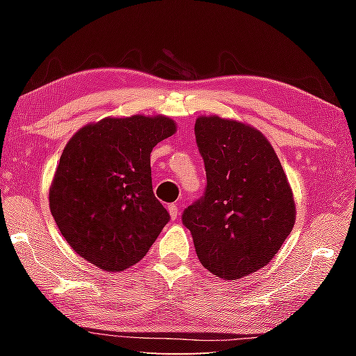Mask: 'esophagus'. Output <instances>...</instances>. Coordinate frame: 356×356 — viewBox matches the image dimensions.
Segmentation results:
<instances>
[{
    "label": "esophagus",
    "mask_w": 356,
    "mask_h": 356,
    "mask_svg": "<svg viewBox=\"0 0 356 356\" xmlns=\"http://www.w3.org/2000/svg\"><path fill=\"white\" fill-rule=\"evenodd\" d=\"M168 212H170V215H171V218H172V220H176V218H177V215H179V207H177V204H170V206H168Z\"/></svg>",
    "instance_id": "obj_1"
}]
</instances>
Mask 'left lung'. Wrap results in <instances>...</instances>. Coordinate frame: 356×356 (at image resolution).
Masks as SVG:
<instances>
[{"label":"left lung","mask_w":356,"mask_h":356,"mask_svg":"<svg viewBox=\"0 0 356 356\" xmlns=\"http://www.w3.org/2000/svg\"><path fill=\"white\" fill-rule=\"evenodd\" d=\"M204 195L184 210L202 267L238 280L267 265L295 225L291 186L265 136L218 116L197 118Z\"/></svg>","instance_id":"8db88e82"}]
</instances>
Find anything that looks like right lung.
Here are the masks:
<instances>
[{
    "instance_id": "right-lung-1",
    "label": "right lung",
    "mask_w": 356,
    "mask_h": 356,
    "mask_svg": "<svg viewBox=\"0 0 356 356\" xmlns=\"http://www.w3.org/2000/svg\"><path fill=\"white\" fill-rule=\"evenodd\" d=\"M176 131L170 118L104 119L78 130L59 159L50 210L76 254L122 272L147 254L170 213L152 190L150 152Z\"/></svg>"
}]
</instances>
